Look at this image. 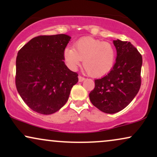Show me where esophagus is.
Returning a JSON list of instances; mask_svg holds the SVG:
<instances>
[{"label":"esophagus","instance_id":"1","mask_svg":"<svg viewBox=\"0 0 157 157\" xmlns=\"http://www.w3.org/2000/svg\"><path fill=\"white\" fill-rule=\"evenodd\" d=\"M78 80H79V82H82V81L85 80V78L83 77L80 76V75H79V76H78Z\"/></svg>","mask_w":157,"mask_h":157}]
</instances>
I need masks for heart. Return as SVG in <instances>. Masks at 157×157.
Instances as JSON below:
<instances>
[{
    "label": "heart",
    "instance_id": "obj_1",
    "mask_svg": "<svg viewBox=\"0 0 157 157\" xmlns=\"http://www.w3.org/2000/svg\"><path fill=\"white\" fill-rule=\"evenodd\" d=\"M116 48L110 43L91 37L79 39L74 48L63 51V60L71 70H76L83 60V66L90 76L101 77L112 70L116 62Z\"/></svg>",
    "mask_w": 157,
    "mask_h": 157
}]
</instances>
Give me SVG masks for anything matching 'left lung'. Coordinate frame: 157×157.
Instances as JSON below:
<instances>
[{
    "label": "left lung",
    "instance_id": "1",
    "mask_svg": "<svg viewBox=\"0 0 157 157\" xmlns=\"http://www.w3.org/2000/svg\"><path fill=\"white\" fill-rule=\"evenodd\" d=\"M117 49L114 66L101 79L95 80V87L89 94L91 103L102 112L115 113L134 100L141 86L142 57L127 41H113Z\"/></svg>",
    "mask_w": 157,
    "mask_h": 157
}]
</instances>
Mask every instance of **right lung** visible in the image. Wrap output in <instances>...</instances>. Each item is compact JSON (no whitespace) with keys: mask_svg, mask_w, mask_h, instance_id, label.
<instances>
[{"mask_svg":"<svg viewBox=\"0 0 157 157\" xmlns=\"http://www.w3.org/2000/svg\"><path fill=\"white\" fill-rule=\"evenodd\" d=\"M70 39L65 34L38 36L17 53L16 88L34 111L47 115L59 111L78 82V75L63 62V51Z\"/></svg>","mask_w":157,"mask_h":157,"instance_id":"1","label":"right lung"}]
</instances>
